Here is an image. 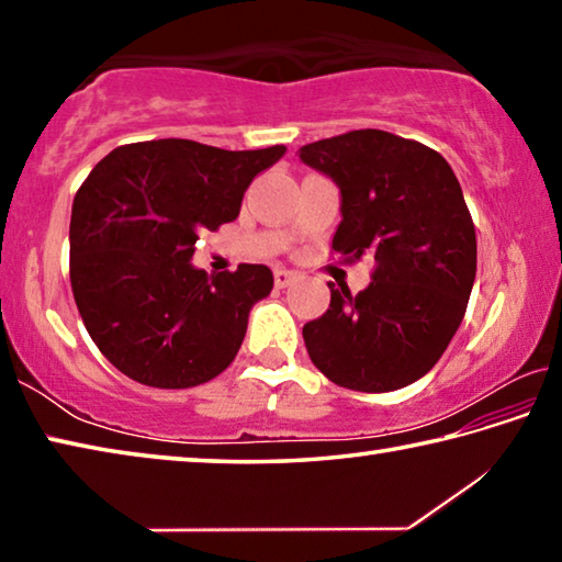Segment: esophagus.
Masks as SVG:
<instances>
[{
	"label": "esophagus",
	"mask_w": 562,
	"mask_h": 562,
	"mask_svg": "<svg viewBox=\"0 0 562 562\" xmlns=\"http://www.w3.org/2000/svg\"><path fill=\"white\" fill-rule=\"evenodd\" d=\"M294 280H297V272L284 270V268H278V270H274V288H278V290L288 288V284H292Z\"/></svg>",
	"instance_id": "1"
}]
</instances>
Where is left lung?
<instances>
[{
	"label": "left lung",
	"mask_w": 562,
	"mask_h": 562,
	"mask_svg": "<svg viewBox=\"0 0 562 562\" xmlns=\"http://www.w3.org/2000/svg\"><path fill=\"white\" fill-rule=\"evenodd\" d=\"M302 164L339 186L341 262L374 260L351 294L329 284V310L302 327L307 355L329 382L394 392L441 359L475 280V227L459 180L434 148L379 128L300 148Z\"/></svg>",
	"instance_id": "left-lung-1"
}]
</instances>
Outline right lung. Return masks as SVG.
<instances>
[{
	"mask_svg": "<svg viewBox=\"0 0 562 562\" xmlns=\"http://www.w3.org/2000/svg\"><path fill=\"white\" fill-rule=\"evenodd\" d=\"M284 146L223 150L186 138L113 148L76 190L69 274L93 345L119 372L156 389L215 379L240 349L272 272L207 274L190 258L203 231L240 213L247 186Z\"/></svg>",
	"mask_w": 562,
	"mask_h": 562,
	"instance_id": "obj_1",
	"label": "right lung"
}]
</instances>
